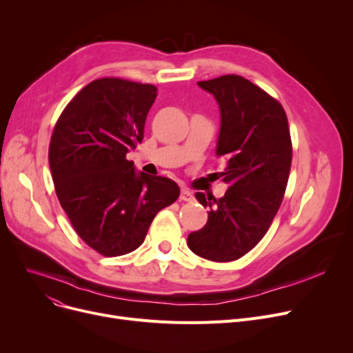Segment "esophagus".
Here are the masks:
<instances>
[{"label": "esophagus", "instance_id": "34e87169", "mask_svg": "<svg viewBox=\"0 0 353 353\" xmlns=\"http://www.w3.org/2000/svg\"><path fill=\"white\" fill-rule=\"evenodd\" d=\"M179 199H180L181 201H193V200H194V196H193L189 190H181Z\"/></svg>", "mask_w": 353, "mask_h": 353}]
</instances>
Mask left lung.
<instances>
[{
	"label": "left lung",
	"mask_w": 353,
	"mask_h": 353,
	"mask_svg": "<svg viewBox=\"0 0 353 353\" xmlns=\"http://www.w3.org/2000/svg\"><path fill=\"white\" fill-rule=\"evenodd\" d=\"M220 110L216 156L228 157L219 199L197 192L210 210L208 223L188 237L193 253L230 262L252 250L269 230L281 208L292 164L288 117L281 103L240 76L199 81Z\"/></svg>",
	"instance_id": "1"
}]
</instances>
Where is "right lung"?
<instances>
[{"mask_svg": "<svg viewBox=\"0 0 353 353\" xmlns=\"http://www.w3.org/2000/svg\"><path fill=\"white\" fill-rule=\"evenodd\" d=\"M156 97L152 84L94 80L54 127L48 161L55 193L77 234L104 256L136 250L154 216L180 194L172 179L137 172L125 159L143 140Z\"/></svg>", "mask_w": 353, "mask_h": 353, "instance_id": "add662e5", "label": "right lung"}]
</instances>
